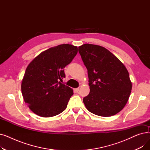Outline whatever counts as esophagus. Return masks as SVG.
I'll return each mask as SVG.
<instances>
[{
    "instance_id": "34e87169",
    "label": "esophagus",
    "mask_w": 150,
    "mask_h": 150,
    "mask_svg": "<svg viewBox=\"0 0 150 150\" xmlns=\"http://www.w3.org/2000/svg\"><path fill=\"white\" fill-rule=\"evenodd\" d=\"M79 90H80V88H75V92H78V91H79Z\"/></svg>"
}]
</instances>
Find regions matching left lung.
Instances as JSON below:
<instances>
[{"instance_id": "obj_1", "label": "left lung", "mask_w": 150, "mask_h": 150, "mask_svg": "<svg viewBox=\"0 0 150 150\" xmlns=\"http://www.w3.org/2000/svg\"><path fill=\"white\" fill-rule=\"evenodd\" d=\"M88 69L90 92L83 98L89 111L110 117L122 111L127 104L132 83L127 68L105 47L85 44L78 47Z\"/></svg>"}]
</instances>
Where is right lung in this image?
<instances>
[{"label": "right lung", "instance_id": "add662e5", "mask_svg": "<svg viewBox=\"0 0 150 150\" xmlns=\"http://www.w3.org/2000/svg\"><path fill=\"white\" fill-rule=\"evenodd\" d=\"M77 52L76 46L61 44L41 52L31 61L21 84L23 100L31 111L50 117L66 109L74 92L59 80L66 77L64 68Z\"/></svg>", "mask_w": 150, "mask_h": 150}]
</instances>
